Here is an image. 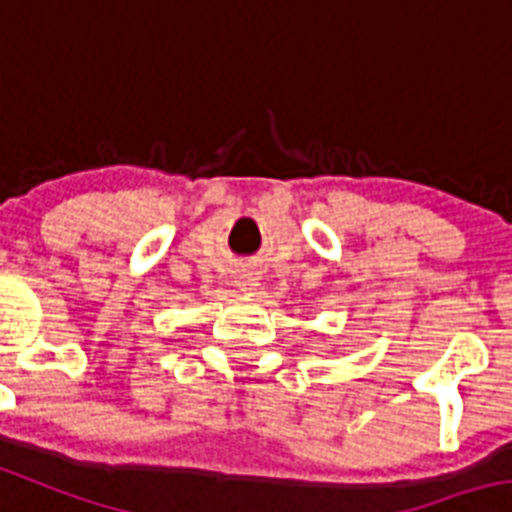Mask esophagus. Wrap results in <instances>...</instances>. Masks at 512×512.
<instances>
[{"label": "esophagus", "instance_id": "1", "mask_svg": "<svg viewBox=\"0 0 512 512\" xmlns=\"http://www.w3.org/2000/svg\"><path fill=\"white\" fill-rule=\"evenodd\" d=\"M256 287H259V281H256V276H253V274L238 276V289H241V292L253 294V292H256Z\"/></svg>", "mask_w": 512, "mask_h": 512}]
</instances>
